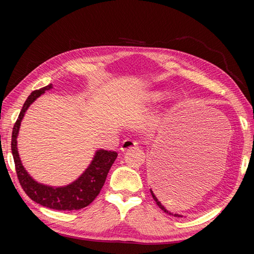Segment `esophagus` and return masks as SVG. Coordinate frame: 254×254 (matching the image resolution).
<instances>
[{
    "instance_id": "esophagus-1",
    "label": "esophagus",
    "mask_w": 254,
    "mask_h": 254,
    "mask_svg": "<svg viewBox=\"0 0 254 254\" xmlns=\"http://www.w3.org/2000/svg\"><path fill=\"white\" fill-rule=\"evenodd\" d=\"M136 147H137L136 141L131 140V139H126L122 142L121 150H122V151H127V150H130L132 148H136Z\"/></svg>"
}]
</instances>
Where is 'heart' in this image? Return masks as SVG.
<instances>
[{
  "label": "heart",
  "instance_id": "obj_1",
  "mask_svg": "<svg viewBox=\"0 0 254 254\" xmlns=\"http://www.w3.org/2000/svg\"><path fill=\"white\" fill-rule=\"evenodd\" d=\"M162 97H163V94L162 93H153V94H151V95L149 96V100H151L153 102H157V101H160Z\"/></svg>",
  "mask_w": 254,
  "mask_h": 254
}]
</instances>
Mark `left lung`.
Segmentation results:
<instances>
[{
	"instance_id": "8db88e82",
	"label": "left lung",
	"mask_w": 254,
	"mask_h": 254,
	"mask_svg": "<svg viewBox=\"0 0 254 254\" xmlns=\"http://www.w3.org/2000/svg\"><path fill=\"white\" fill-rule=\"evenodd\" d=\"M150 192H151V195H152V197H153V199H154V201H156V203H157V205L159 206V207H160L162 210H163V212H165V213H168V214H170V215H173V214H171V213H169L168 212V210H167L165 207H163V206H162V204L160 203V201H159V199L157 198V196L156 195H154L153 194V191L151 190V189H150ZM175 216H178V217H182V216H180V215H178V214H175Z\"/></svg>"
}]
</instances>
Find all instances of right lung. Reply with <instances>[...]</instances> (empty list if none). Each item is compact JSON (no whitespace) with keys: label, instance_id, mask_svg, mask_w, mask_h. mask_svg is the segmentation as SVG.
<instances>
[{"label":"right lung","instance_id":"add662e5","mask_svg":"<svg viewBox=\"0 0 254 254\" xmlns=\"http://www.w3.org/2000/svg\"><path fill=\"white\" fill-rule=\"evenodd\" d=\"M51 87L53 86L50 84L30 94L27 101L24 102L19 118L13 127L11 150L15 163L16 176H18L19 183L25 194L36 203L45 206V207L57 210L80 209L88 206L100 194L107 174H109L112 165L118 157V153L115 151H107V150H97L88 168L84 171L78 179H76L74 183L67 185V186L50 187L37 183L36 180L32 179L20 160L18 148H16V137H18L20 124L24 117L25 111L41 94L49 91Z\"/></svg>","mask_w":254,"mask_h":254}]
</instances>
